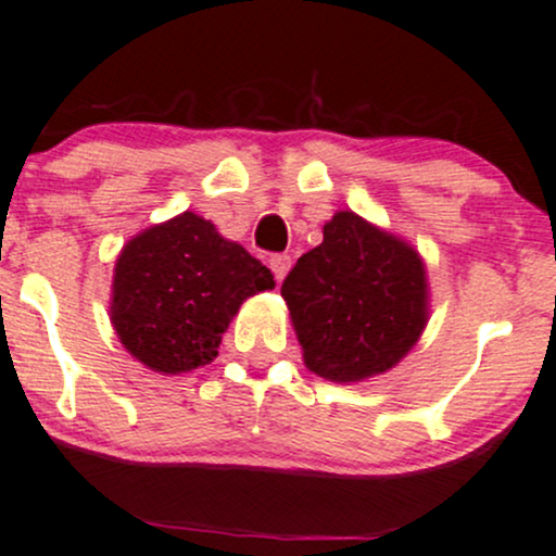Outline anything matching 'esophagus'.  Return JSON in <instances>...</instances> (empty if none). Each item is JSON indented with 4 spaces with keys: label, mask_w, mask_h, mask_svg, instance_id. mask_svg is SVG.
Wrapping results in <instances>:
<instances>
[{
    "label": "esophagus",
    "mask_w": 556,
    "mask_h": 556,
    "mask_svg": "<svg viewBox=\"0 0 556 556\" xmlns=\"http://www.w3.org/2000/svg\"><path fill=\"white\" fill-rule=\"evenodd\" d=\"M270 270H273V276H276V280L280 283V280L286 278V273L291 270V257H289V254H273V257H270Z\"/></svg>",
    "instance_id": "esophagus-1"
}]
</instances>
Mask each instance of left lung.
Instances as JSON below:
<instances>
[{
  "label": "left lung",
  "mask_w": 556,
  "mask_h": 556,
  "mask_svg": "<svg viewBox=\"0 0 556 556\" xmlns=\"http://www.w3.org/2000/svg\"><path fill=\"white\" fill-rule=\"evenodd\" d=\"M309 372L359 383L396 367L430 320L426 260L402 236L339 210L280 286Z\"/></svg>",
  "instance_id": "left-lung-1"
}]
</instances>
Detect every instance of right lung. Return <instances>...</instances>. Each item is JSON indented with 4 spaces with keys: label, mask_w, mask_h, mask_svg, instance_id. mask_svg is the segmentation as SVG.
<instances>
[{
    "label": "right lung",
    "mask_w": 556,
    "mask_h": 556,
    "mask_svg": "<svg viewBox=\"0 0 556 556\" xmlns=\"http://www.w3.org/2000/svg\"><path fill=\"white\" fill-rule=\"evenodd\" d=\"M276 289L273 273L197 212L130 236L112 270L110 323L134 359L180 376L217 357L241 304Z\"/></svg>",
    "instance_id": "1"
}]
</instances>
